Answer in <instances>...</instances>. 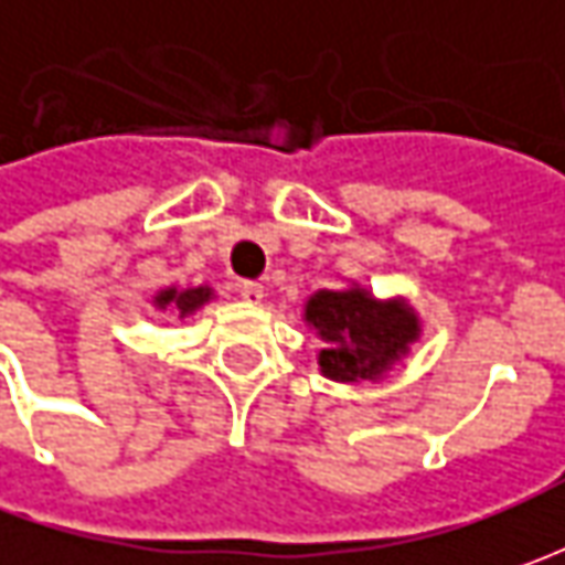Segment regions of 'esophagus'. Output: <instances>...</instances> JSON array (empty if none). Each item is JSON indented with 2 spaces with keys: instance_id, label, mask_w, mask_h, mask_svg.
Instances as JSON below:
<instances>
[{
  "instance_id": "34e87169",
  "label": "esophagus",
  "mask_w": 565,
  "mask_h": 565,
  "mask_svg": "<svg viewBox=\"0 0 565 565\" xmlns=\"http://www.w3.org/2000/svg\"><path fill=\"white\" fill-rule=\"evenodd\" d=\"M238 295H242L248 305H260L267 292H264V286H260V282H242V286H238Z\"/></svg>"
}]
</instances>
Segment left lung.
<instances>
[{"label": "left lung", "mask_w": 565, "mask_h": 565, "mask_svg": "<svg viewBox=\"0 0 565 565\" xmlns=\"http://www.w3.org/2000/svg\"><path fill=\"white\" fill-rule=\"evenodd\" d=\"M305 323L323 339L320 374L337 383H377L422 339V317L405 298L380 301L359 282L311 295Z\"/></svg>", "instance_id": "left-lung-1"}]
</instances>
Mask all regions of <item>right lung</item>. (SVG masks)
I'll return each mask as SVG.
<instances>
[{
	"mask_svg": "<svg viewBox=\"0 0 565 565\" xmlns=\"http://www.w3.org/2000/svg\"><path fill=\"white\" fill-rule=\"evenodd\" d=\"M213 298L210 286H169L153 295V308L157 311H169L172 317H191L204 308L206 301Z\"/></svg>",
	"mask_w": 565,
	"mask_h": 565,
	"instance_id": "right-lung-1",
	"label": "right lung"
}]
</instances>
